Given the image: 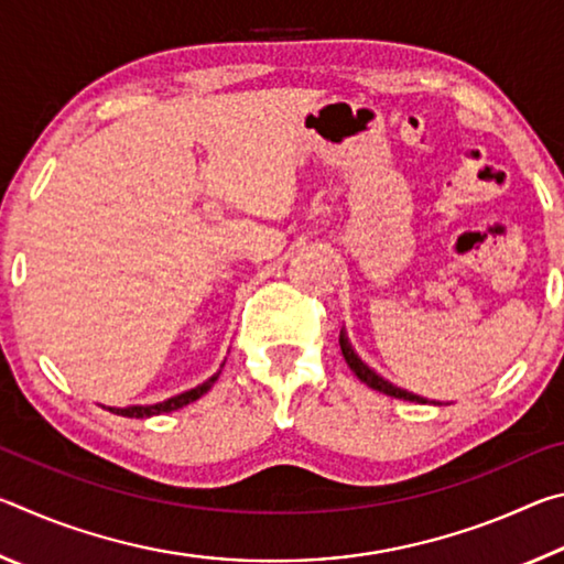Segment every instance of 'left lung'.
<instances>
[{
  "mask_svg": "<svg viewBox=\"0 0 564 564\" xmlns=\"http://www.w3.org/2000/svg\"><path fill=\"white\" fill-rule=\"evenodd\" d=\"M338 343H340L343 358H346L348 368L352 370V373L358 376L360 383H366L368 388H373V390H378V393H386V395H390V398H400V400H413V403H427L425 398H417V395H413V393H408V390H400V388H395V386H390L388 380H383V378H380V376H376L373 370H370V368L366 366V362H362V360L356 356V352H352L350 343H348V338H346V336H343V333H340Z\"/></svg>",
  "mask_w": 564,
  "mask_h": 564,
  "instance_id": "8db88e82",
  "label": "left lung"
}]
</instances>
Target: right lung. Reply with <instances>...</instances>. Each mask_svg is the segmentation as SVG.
Returning <instances> with one entry per match:
<instances>
[{"label": "right lung", "mask_w": 564, "mask_h": 564, "mask_svg": "<svg viewBox=\"0 0 564 564\" xmlns=\"http://www.w3.org/2000/svg\"><path fill=\"white\" fill-rule=\"evenodd\" d=\"M216 380H218V376H212L206 380V383L191 388V390H186V393H181L176 398H169V400H164V403H156V405H131V408H109V410H111V413H117V415H123V417H151V415H159V413H171V410L184 408V405L194 403V400L202 398L204 393H208Z\"/></svg>", "instance_id": "add662e5"}]
</instances>
